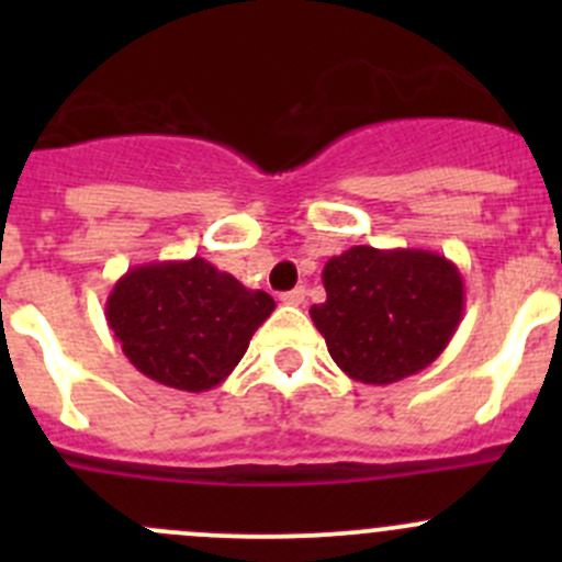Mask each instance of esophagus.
Here are the masks:
<instances>
[{"mask_svg":"<svg viewBox=\"0 0 562 562\" xmlns=\"http://www.w3.org/2000/svg\"><path fill=\"white\" fill-rule=\"evenodd\" d=\"M304 296H307V291L304 288H293V291L282 293V304H291V307H302L304 304Z\"/></svg>","mask_w":562,"mask_h":562,"instance_id":"obj_1","label":"esophagus"}]
</instances>
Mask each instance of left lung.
Returning <instances> with one entry per match:
<instances>
[{
	"label": "left lung",
	"instance_id": "8db88e82",
	"mask_svg": "<svg viewBox=\"0 0 562 562\" xmlns=\"http://www.w3.org/2000/svg\"><path fill=\"white\" fill-rule=\"evenodd\" d=\"M326 302L310 315L334 364L348 378L386 386L427 370L464 313L462 274L429 249L350 247L323 266Z\"/></svg>",
	"mask_w": 562,
	"mask_h": 562
}]
</instances>
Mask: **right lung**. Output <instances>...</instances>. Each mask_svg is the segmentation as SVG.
Masks as SVG:
<instances>
[{"label": "right lung", "instance_id": "add662e5", "mask_svg": "<svg viewBox=\"0 0 562 562\" xmlns=\"http://www.w3.org/2000/svg\"><path fill=\"white\" fill-rule=\"evenodd\" d=\"M271 313L269 293L249 291L198 255L133 266L105 302L108 326L130 364L149 381L192 394L234 372Z\"/></svg>", "mask_w": 562, "mask_h": 562}]
</instances>
